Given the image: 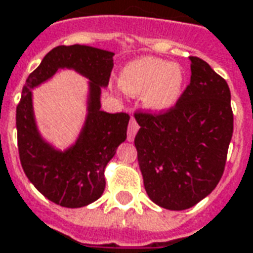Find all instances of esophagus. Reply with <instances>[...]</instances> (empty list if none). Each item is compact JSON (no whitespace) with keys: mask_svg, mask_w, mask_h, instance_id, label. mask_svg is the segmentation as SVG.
<instances>
[{"mask_svg":"<svg viewBox=\"0 0 253 253\" xmlns=\"http://www.w3.org/2000/svg\"><path fill=\"white\" fill-rule=\"evenodd\" d=\"M138 123L135 122V119L134 118H131V121H130V123H128V128H127V139L128 141H132L134 139V137H135V134H137V131H138Z\"/></svg>","mask_w":253,"mask_h":253,"instance_id":"1","label":"esophagus"}]
</instances>
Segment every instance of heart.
<instances>
[{
    "label": "heart",
    "instance_id": "heart-1",
    "mask_svg": "<svg viewBox=\"0 0 253 253\" xmlns=\"http://www.w3.org/2000/svg\"><path fill=\"white\" fill-rule=\"evenodd\" d=\"M183 79L178 64L156 57H142L123 68L119 84L132 96L145 93V104L153 111H167L181 96Z\"/></svg>",
    "mask_w": 253,
    "mask_h": 253
}]
</instances>
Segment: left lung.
Instances as JSON below:
<instances>
[{
  "mask_svg": "<svg viewBox=\"0 0 253 253\" xmlns=\"http://www.w3.org/2000/svg\"><path fill=\"white\" fill-rule=\"evenodd\" d=\"M190 84L171 108L134 114L145 190L172 211L196 206L216 188L233 135L226 81L204 60L190 56Z\"/></svg>",
  "mask_w": 253,
  "mask_h": 253,
  "instance_id": "1",
  "label": "left lung"
}]
</instances>
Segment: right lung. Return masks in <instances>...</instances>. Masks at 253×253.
<instances>
[{
  "label": "right lung",
  "instance_id": "1",
  "mask_svg": "<svg viewBox=\"0 0 253 253\" xmlns=\"http://www.w3.org/2000/svg\"><path fill=\"white\" fill-rule=\"evenodd\" d=\"M114 53L84 45L53 47L28 75L16 108L17 148L30 182L47 200L67 208H79L101 197L104 169L126 139L130 116L101 111V86H107ZM59 68H74L90 79L89 115L77 144L68 151L53 150L40 138L32 115L31 89Z\"/></svg>",
  "mask_w": 253,
  "mask_h": 253
}]
</instances>
